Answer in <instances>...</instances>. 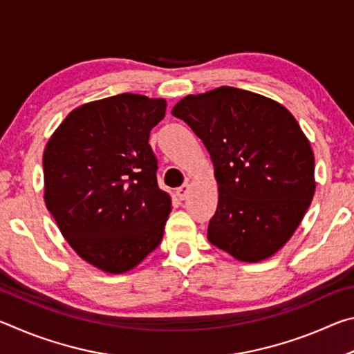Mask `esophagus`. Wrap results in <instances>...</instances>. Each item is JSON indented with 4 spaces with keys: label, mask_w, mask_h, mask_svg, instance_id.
I'll list each match as a JSON object with an SVG mask.
<instances>
[{
    "label": "esophagus",
    "mask_w": 354,
    "mask_h": 354,
    "mask_svg": "<svg viewBox=\"0 0 354 354\" xmlns=\"http://www.w3.org/2000/svg\"><path fill=\"white\" fill-rule=\"evenodd\" d=\"M189 189H190V185L189 184H183L181 187H178L176 189V196L179 200H185V196H187V194H189Z\"/></svg>",
    "instance_id": "1"
}]
</instances>
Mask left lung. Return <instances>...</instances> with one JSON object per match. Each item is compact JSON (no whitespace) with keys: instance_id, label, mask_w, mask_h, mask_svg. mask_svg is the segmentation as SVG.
Here are the masks:
<instances>
[{"instance_id":"1","label":"left lung","mask_w":354,"mask_h":354,"mask_svg":"<svg viewBox=\"0 0 354 354\" xmlns=\"http://www.w3.org/2000/svg\"><path fill=\"white\" fill-rule=\"evenodd\" d=\"M171 113L211 154L218 205L209 242L242 262L273 256L315 192L314 153L295 117L274 100L227 86L187 95Z\"/></svg>"}]
</instances>
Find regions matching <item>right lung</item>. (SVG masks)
<instances>
[{
    "instance_id": "obj_1",
    "label": "right lung",
    "mask_w": 354,
    "mask_h": 354,
    "mask_svg": "<svg viewBox=\"0 0 354 354\" xmlns=\"http://www.w3.org/2000/svg\"><path fill=\"white\" fill-rule=\"evenodd\" d=\"M165 107L136 93L92 101L45 147L46 209L77 256L106 273L133 270L162 241L171 198L148 139Z\"/></svg>"
}]
</instances>
